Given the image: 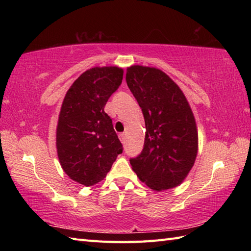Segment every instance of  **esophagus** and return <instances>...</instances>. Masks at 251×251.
Returning <instances> with one entry per match:
<instances>
[{
	"instance_id": "1",
	"label": "esophagus",
	"mask_w": 251,
	"mask_h": 251,
	"mask_svg": "<svg viewBox=\"0 0 251 251\" xmlns=\"http://www.w3.org/2000/svg\"><path fill=\"white\" fill-rule=\"evenodd\" d=\"M119 137H120V140H121L122 143H125L126 142V134H125V132H121V134L119 135Z\"/></svg>"
}]
</instances>
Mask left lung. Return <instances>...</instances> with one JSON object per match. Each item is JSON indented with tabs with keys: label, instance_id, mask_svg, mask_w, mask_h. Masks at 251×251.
Listing matches in <instances>:
<instances>
[{
	"label": "left lung",
	"instance_id": "obj_1",
	"mask_svg": "<svg viewBox=\"0 0 251 251\" xmlns=\"http://www.w3.org/2000/svg\"><path fill=\"white\" fill-rule=\"evenodd\" d=\"M126 82L142 110L146 122L145 147L130 159L138 177L161 192L183 182L199 151L195 117L181 88L154 67L127 68Z\"/></svg>",
	"mask_w": 251,
	"mask_h": 251
}]
</instances>
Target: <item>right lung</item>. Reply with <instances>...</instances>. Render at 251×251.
<instances>
[{
  "label": "right lung",
  "instance_id": "obj_1",
  "mask_svg": "<svg viewBox=\"0 0 251 251\" xmlns=\"http://www.w3.org/2000/svg\"><path fill=\"white\" fill-rule=\"evenodd\" d=\"M124 70L94 67L79 75L63 98L56 128L61 168L75 182L92 186L110 172L122 143L104 105L122 84Z\"/></svg>",
  "mask_w": 251,
  "mask_h": 251
}]
</instances>
